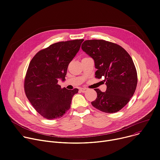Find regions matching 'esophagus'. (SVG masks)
<instances>
[{"mask_svg": "<svg viewBox=\"0 0 160 160\" xmlns=\"http://www.w3.org/2000/svg\"><path fill=\"white\" fill-rule=\"evenodd\" d=\"M88 91V89H86V88H81V89H80V91H81L82 92H86Z\"/></svg>", "mask_w": 160, "mask_h": 160, "instance_id": "obj_1", "label": "esophagus"}]
</instances>
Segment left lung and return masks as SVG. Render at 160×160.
Here are the masks:
<instances>
[{
  "instance_id": "obj_1",
  "label": "left lung",
  "mask_w": 160,
  "mask_h": 160,
  "mask_svg": "<svg viewBox=\"0 0 160 160\" xmlns=\"http://www.w3.org/2000/svg\"><path fill=\"white\" fill-rule=\"evenodd\" d=\"M82 49L93 59L96 77L105 78L107 90L94 89L97 98L92 105L106 113L119 111L129 102L137 88V73L132 57L121 46L101 39L86 40Z\"/></svg>"
}]
</instances>
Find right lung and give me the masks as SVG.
Listing matches in <instances>:
<instances>
[{"label":"right lung","instance_id":"right-lung-1","mask_svg":"<svg viewBox=\"0 0 160 160\" xmlns=\"http://www.w3.org/2000/svg\"><path fill=\"white\" fill-rule=\"evenodd\" d=\"M83 39L58 42L38 52L28 66L24 82L27 98L35 110L47 119L61 118L71 107L78 89H62L68 67Z\"/></svg>","mask_w":160,"mask_h":160}]
</instances>
